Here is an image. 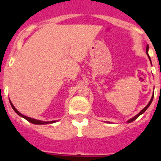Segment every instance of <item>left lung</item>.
<instances>
[{"instance_id":"left-lung-1","label":"left lung","mask_w":161,"mask_h":161,"mask_svg":"<svg viewBox=\"0 0 161 161\" xmlns=\"http://www.w3.org/2000/svg\"><path fill=\"white\" fill-rule=\"evenodd\" d=\"M148 49H149V47H148V45H147V48H146V53H147V56H148V58H149V59H150V61H151V59H150V56H149V55H148ZM151 64H152V62H151ZM153 97H154V93H153V97H152V98H151V100H150V102H148V104H147V106H145L144 108H143V109H142L141 111L139 112V114H137L136 115V116H134L133 118H131V119H129L128 121H127V122H126V123H131V122H133V121H135L136 120V119H138V118L139 117V116H140V115L142 114H143L144 113L145 111H146V110H147V108L149 107V106H150L151 105V103H152V102H153Z\"/></svg>"}]
</instances>
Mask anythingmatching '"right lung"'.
I'll return each instance as SVG.
<instances>
[{
	"label": "right lung",
	"mask_w": 161,
	"mask_h": 161,
	"mask_svg": "<svg viewBox=\"0 0 161 161\" xmlns=\"http://www.w3.org/2000/svg\"><path fill=\"white\" fill-rule=\"evenodd\" d=\"M9 102H10V105L11 106H12L13 109H14V111L16 112L17 114H18L19 116H21V117H22L23 119H26V120L28 121V122H30V123H33V124H36V125H44V124H51V123H56L57 121L56 120H54V121H48V122H44V121H41V120H37V119H32V118H30V117H27V116H25V115L22 114L20 113L19 111H18V109H16V108L14 107V106L13 105V103L11 102V101L9 100Z\"/></svg>",
	"instance_id": "1"
}]
</instances>
